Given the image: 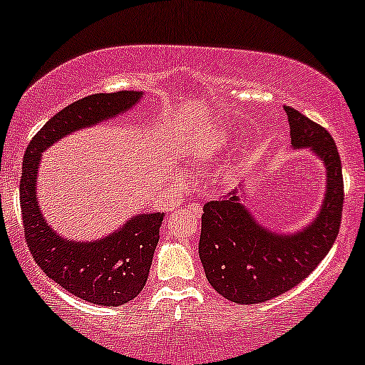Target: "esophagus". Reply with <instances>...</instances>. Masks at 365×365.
Returning <instances> with one entry per match:
<instances>
[{"label":"esophagus","mask_w":365,"mask_h":365,"mask_svg":"<svg viewBox=\"0 0 365 365\" xmlns=\"http://www.w3.org/2000/svg\"><path fill=\"white\" fill-rule=\"evenodd\" d=\"M195 207H197V210H201V206H199V204H197V206H195Z\"/></svg>","instance_id":"1"}]
</instances>
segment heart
<instances>
[{"label":"heart","mask_w":365,"mask_h":365,"mask_svg":"<svg viewBox=\"0 0 365 365\" xmlns=\"http://www.w3.org/2000/svg\"><path fill=\"white\" fill-rule=\"evenodd\" d=\"M232 142V133L228 130H218L211 135L210 138L204 140L197 150L199 159H213L216 155L222 154L223 150L230 145Z\"/></svg>","instance_id":"b5f03b06"}]
</instances>
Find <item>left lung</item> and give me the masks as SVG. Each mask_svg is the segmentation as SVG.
Listing matches in <instances>:
<instances>
[{
  "instance_id": "1",
  "label": "left lung",
  "mask_w": 365,
  "mask_h": 365,
  "mask_svg": "<svg viewBox=\"0 0 365 365\" xmlns=\"http://www.w3.org/2000/svg\"><path fill=\"white\" fill-rule=\"evenodd\" d=\"M284 110L291 149H308L326 168L324 199L317 215L294 232L258 222L242 187L204 206L199 258L206 279L216 293L241 305L267 302L298 286L329 253L341 223L343 175L334 140L293 107Z\"/></svg>"
}]
</instances>
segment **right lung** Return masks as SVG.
<instances>
[{
    "instance_id": "add662e5",
    "label": "right lung",
    "mask_w": 365,
    "mask_h": 365,
    "mask_svg": "<svg viewBox=\"0 0 365 365\" xmlns=\"http://www.w3.org/2000/svg\"><path fill=\"white\" fill-rule=\"evenodd\" d=\"M142 97L143 91H118L78 100L38 131L24 155L20 207L31 255L58 286L100 307H119L143 289L164 213H138L109 235L93 241L67 239L43 216L38 201V170L43 152L60 138L119 118L142 102Z\"/></svg>"
}]
</instances>
